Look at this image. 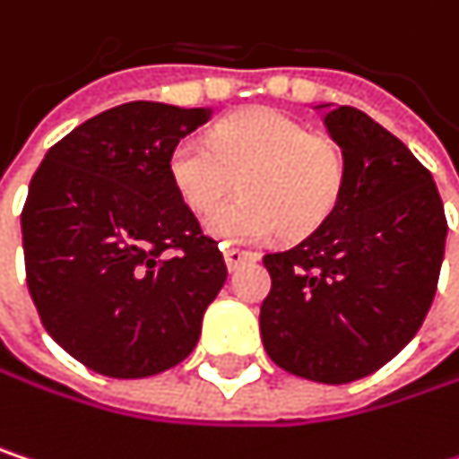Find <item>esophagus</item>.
Instances as JSON below:
<instances>
[{
	"label": "esophagus",
	"mask_w": 459,
	"mask_h": 459,
	"mask_svg": "<svg viewBox=\"0 0 459 459\" xmlns=\"http://www.w3.org/2000/svg\"><path fill=\"white\" fill-rule=\"evenodd\" d=\"M223 257H226V265H229V271H236L238 265H244V263H252V260H257V252H249V249H238V247H229V249L223 252Z\"/></svg>",
	"instance_id": "obj_1"
}]
</instances>
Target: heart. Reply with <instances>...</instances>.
Returning <instances> with one entry per match:
<instances>
[{
    "mask_svg": "<svg viewBox=\"0 0 459 459\" xmlns=\"http://www.w3.org/2000/svg\"><path fill=\"white\" fill-rule=\"evenodd\" d=\"M238 180V196L204 223L226 244H255L284 230L306 236L332 215L345 183L342 153L308 135L292 117L271 108L236 114L210 140L183 138L169 148L167 178L196 215L210 212Z\"/></svg>",
    "mask_w": 459,
    "mask_h": 459,
    "instance_id": "1",
    "label": "heart"
}]
</instances>
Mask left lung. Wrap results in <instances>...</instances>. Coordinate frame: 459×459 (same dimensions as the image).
Instances as JSON below:
<instances>
[{
	"label": "left lung",
	"instance_id": "left-lung-1",
	"mask_svg": "<svg viewBox=\"0 0 459 459\" xmlns=\"http://www.w3.org/2000/svg\"><path fill=\"white\" fill-rule=\"evenodd\" d=\"M342 151L345 183L332 215L303 241L263 257L265 353L326 385L388 364L425 319L444 260L446 218L433 175L359 108L321 103Z\"/></svg>",
	"mask_w": 459,
	"mask_h": 459
}]
</instances>
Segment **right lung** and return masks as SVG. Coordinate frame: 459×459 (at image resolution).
Returning <instances> with one entry per match:
<instances>
[{"mask_svg": "<svg viewBox=\"0 0 459 459\" xmlns=\"http://www.w3.org/2000/svg\"><path fill=\"white\" fill-rule=\"evenodd\" d=\"M212 108L133 100L47 151L21 215L31 300L52 340L106 377H148L199 342L226 284L215 238L167 178Z\"/></svg>", "mask_w": 459, "mask_h": 459, "instance_id": "1", "label": "right lung"}]
</instances>
